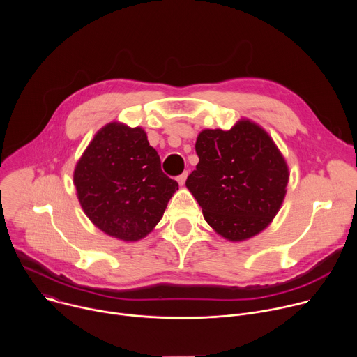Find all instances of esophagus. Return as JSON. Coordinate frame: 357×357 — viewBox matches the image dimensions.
Wrapping results in <instances>:
<instances>
[{
	"instance_id": "esophagus-1",
	"label": "esophagus",
	"mask_w": 357,
	"mask_h": 357,
	"mask_svg": "<svg viewBox=\"0 0 357 357\" xmlns=\"http://www.w3.org/2000/svg\"><path fill=\"white\" fill-rule=\"evenodd\" d=\"M186 178H188V172L185 171L183 174H181V175L176 178V181H178V183H179V185H183V183H185V181H186Z\"/></svg>"
}]
</instances>
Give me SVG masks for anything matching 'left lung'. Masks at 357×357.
<instances>
[{
  "label": "left lung",
  "mask_w": 357,
  "mask_h": 357,
  "mask_svg": "<svg viewBox=\"0 0 357 357\" xmlns=\"http://www.w3.org/2000/svg\"><path fill=\"white\" fill-rule=\"evenodd\" d=\"M195 149L199 164L186 186L205 220L230 241L264 230L281 208L289 178L271 137L241 120L229 131L203 130Z\"/></svg>",
  "instance_id": "8db88e82"
}]
</instances>
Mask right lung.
<instances>
[{"instance_id": "add662e5", "label": "right lung", "mask_w": 357, "mask_h": 357, "mask_svg": "<svg viewBox=\"0 0 357 357\" xmlns=\"http://www.w3.org/2000/svg\"><path fill=\"white\" fill-rule=\"evenodd\" d=\"M75 186L87 218L106 234L134 241L161 220L178 182L161 169L141 127L110 123L79 160Z\"/></svg>"}]
</instances>
